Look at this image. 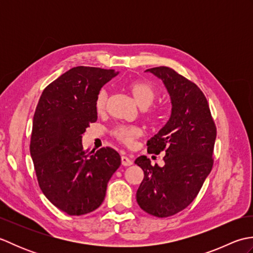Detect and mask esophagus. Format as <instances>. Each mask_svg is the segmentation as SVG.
I'll return each mask as SVG.
<instances>
[{"label":"esophagus","instance_id":"34e87169","mask_svg":"<svg viewBox=\"0 0 253 253\" xmlns=\"http://www.w3.org/2000/svg\"><path fill=\"white\" fill-rule=\"evenodd\" d=\"M121 160H122V164L124 166H130V165H132V160L129 159L128 157H126V155H122Z\"/></svg>","mask_w":253,"mask_h":253}]
</instances>
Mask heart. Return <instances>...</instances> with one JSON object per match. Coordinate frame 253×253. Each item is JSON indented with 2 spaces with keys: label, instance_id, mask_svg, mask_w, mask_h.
Returning a JSON list of instances; mask_svg holds the SVG:
<instances>
[{
  "label": "heart",
  "instance_id": "1",
  "mask_svg": "<svg viewBox=\"0 0 253 253\" xmlns=\"http://www.w3.org/2000/svg\"><path fill=\"white\" fill-rule=\"evenodd\" d=\"M126 88L139 106L143 107V109L147 107L146 114L149 117L155 116L158 112L157 109L155 107H148L152 104V102L155 100V96H157V89L151 83L146 82V80H132V82H129L126 84ZM107 98L109 96H107V91L105 89L99 91L94 103L96 112H104L107 104ZM141 133L142 131L140 128L133 125H118L112 131L113 137L127 147L132 146L136 139L141 136Z\"/></svg>",
  "mask_w": 253,
  "mask_h": 253
}]
</instances>
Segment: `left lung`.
<instances>
[{
    "instance_id": "1",
    "label": "left lung",
    "mask_w": 253,
    "mask_h": 253,
    "mask_svg": "<svg viewBox=\"0 0 253 253\" xmlns=\"http://www.w3.org/2000/svg\"><path fill=\"white\" fill-rule=\"evenodd\" d=\"M147 72L162 79L170 96L171 114L147 143L148 153H165L163 168L151 165L146 155L135 161L144 174L137 202L153 216L169 217L195 200L211 171L216 126L206 95L196 84L166 66Z\"/></svg>"
}]
</instances>
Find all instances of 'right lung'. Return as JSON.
<instances>
[{
	"mask_svg": "<svg viewBox=\"0 0 253 253\" xmlns=\"http://www.w3.org/2000/svg\"><path fill=\"white\" fill-rule=\"evenodd\" d=\"M114 69L77 66L42 92L32 122L30 154L42 192L68 215H84L103 202L107 182L121 165L114 149L83 148L85 128L98 120L95 98Z\"/></svg>",
	"mask_w": 253,
	"mask_h": 253,
	"instance_id": "add662e5",
	"label": "right lung"
}]
</instances>
